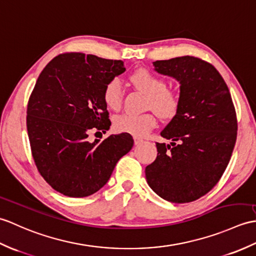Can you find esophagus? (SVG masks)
Instances as JSON below:
<instances>
[{
	"label": "esophagus",
	"instance_id": "1",
	"mask_svg": "<svg viewBox=\"0 0 256 256\" xmlns=\"http://www.w3.org/2000/svg\"><path fill=\"white\" fill-rule=\"evenodd\" d=\"M134 144H140L141 142H142V139H140L138 137H134Z\"/></svg>",
	"mask_w": 256,
	"mask_h": 256
}]
</instances>
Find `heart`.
<instances>
[{"label":"heart","instance_id":"1","mask_svg":"<svg viewBox=\"0 0 256 256\" xmlns=\"http://www.w3.org/2000/svg\"><path fill=\"white\" fill-rule=\"evenodd\" d=\"M136 88L146 94V107L151 108L163 119H170L178 110V98L172 90L166 88V81L148 69H138L129 76ZM122 98V83L118 78L107 82L103 90V100L110 110H117ZM156 126L152 114H122L115 118L114 127L118 132L129 134L134 137H144Z\"/></svg>","mask_w":256,"mask_h":256}]
</instances>
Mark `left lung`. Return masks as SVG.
I'll return each instance as SVG.
<instances>
[{
    "label": "left lung",
    "instance_id": "left-lung-1",
    "mask_svg": "<svg viewBox=\"0 0 256 256\" xmlns=\"http://www.w3.org/2000/svg\"><path fill=\"white\" fill-rule=\"evenodd\" d=\"M154 70L180 82L178 110L161 132L156 161L146 168L151 190L176 204L194 202L218 183L236 140V115L217 69L195 56L153 62Z\"/></svg>",
    "mask_w": 256,
    "mask_h": 256
}]
</instances>
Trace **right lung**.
I'll list each match as a JSON object with an SVG mask.
<instances>
[{
	"mask_svg": "<svg viewBox=\"0 0 256 256\" xmlns=\"http://www.w3.org/2000/svg\"><path fill=\"white\" fill-rule=\"evenodd\" d=\"M124 71L122 60L68 52L51 60L38 76L27 106L28 137L39 173L61 194H94L132 150L128 134L88 140L90 132L110 129L103 90Z\"/></svg>",
	"mask_w": 256,
	"mask_h": 256,
	"instance_id": "right-lung-1",
	"label": "right lung"
}]
</instances>
